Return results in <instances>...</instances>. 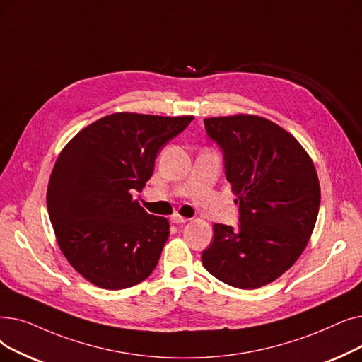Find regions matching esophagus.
<instances>
[{
  "label": "esophagus",
  "instance_id": "obj_1",
  "mask_svg": "<svg viewBox=\"0 0 362 362\" xmlns=\"http://www.w3.org/2000/svg\"><path fill=\"white\" fill-rule=\"evenodd\" d=\"M188 221V218H185V216H181V215H178V214H174L170 216V222L172 223H184V222H187Z\"/></svg>",
  "mask_w": 362,
  "mask_h": 362
}]
</instances>
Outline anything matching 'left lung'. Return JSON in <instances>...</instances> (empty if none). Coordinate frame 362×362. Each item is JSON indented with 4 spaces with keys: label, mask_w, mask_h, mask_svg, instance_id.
<instances>
[{
    "label": "left lung",
    "mask_w": 362,
    "mask_h": 362,
    "mask_svg": "<svg viewBox=\"0 0 362 362\" xmlns=\"http://www.w3.org/2000/svg\"><path fill=\"white\" fill-rule=\"evenodd\" d=\"M204 128L223 151L240 223H214L203 267L228 286L262 287L293 265L311 238L321 200L314 162L293 135L261 116L208 117Z\"/></svg>",
    "instance_id": "obj_1"
}]
</instances>
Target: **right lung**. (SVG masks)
<instances>
[{
    "instance_id": "add662e5",
    "label": "right lung",
    "mask_w": 362,
    "mask_h": 362,
    "mask_svg": "<svg viewBox=\"0 0 362 362\" xmlns=\"http://www.w3.org/2000/svg\"><path fill=\"white\" fill-rule=\"evenodd\" d=\"M194 116L119 112L85 127L60 151L47 208L67 262L97 287L128 288L156 268L166 218L132 199L150 180L162 147Z\"/></svg>"
}]
</instances>
